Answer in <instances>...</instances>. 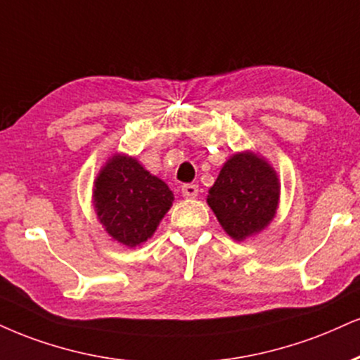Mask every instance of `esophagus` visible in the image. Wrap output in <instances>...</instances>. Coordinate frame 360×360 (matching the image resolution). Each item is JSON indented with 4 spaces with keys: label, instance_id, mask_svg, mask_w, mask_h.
Segmentation results:
<instances>
[{
    "label": "esophagus",
    "instance_id": "obj_1",
    "mask_svg": "<svg viewBox=\"0 0 360 360\" xmlns=\"http://www.w3.org/2000/svg\"><path fill=\"white\" fill-rule=\"evenodd\" d=\"M181 193H183L184 198H196L199 193V188L196 184H184L181 186Z\"/></svg>",
    "mask_w": 360,
    "mask_h": 360
}]
</instances>
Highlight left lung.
Here are the masks:
<instances>
[{"instance_id": "8db88e82", "label": "left lung", "mask_w": 360, "mask_h": 360, "mask_svg": "<svg viewBox=\"0 0 360 360\" xmlns=\"http://www.w3.org/2000/svg\"><path fill=\"white\" fill-rule=\"evenodd\" d=\"M280 183L275 169L258 154L236 153L224 162L207 194V205L224 231L243 241L275 218Z\"/></svg>"}]
</instances>
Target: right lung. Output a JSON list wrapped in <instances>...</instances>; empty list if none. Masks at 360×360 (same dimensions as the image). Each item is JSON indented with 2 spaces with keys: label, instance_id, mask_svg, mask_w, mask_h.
<instances>
[{
  "label": "right lung",
  "instance_id": "add662e5",
  "mask_svg": "<svg viewBox=\"0 0 360 360\" xmlns=\"http://www.w3.org/2000/svg\"><path fill=\"white\" fill-rule=\"evenodd\" d=\"M172 201L167 184L125 154L112 155L94 181L98 221L115 241L131 248L154 235Z\"/></svg>",
  "mask_w": 360,
  "mask_h": 360
}]
</instances>
